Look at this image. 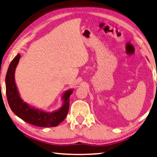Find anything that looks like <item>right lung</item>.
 <instances>
[{
  "label": "right lung",
  "mask_w": 157,
  "mask_h": 157,
  "mask_svg": "<svg viewBox=\"0 0 157 157\" xmlns=\"http://www.w3.org/2000/svg\"><path fill=\"white\" fill-rule=\"evenodd\" d=\"M20 58V55L17 54L9 64L6 75V94L9 107L15 115L28 123L41 127H56L65 119L68 113L69 97L73 90L69 89L63 93L61 97L63 105L55 111L45 112L30 105L21 98L15 84V71Z\"/></svg>",
  "instance_id": "1"
}]
</instances>
